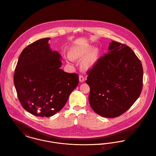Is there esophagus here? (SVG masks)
<instances>
[{"instance_id":"34e87169","label":"esophagus","mask_w":156,"mask_h":156,"mask_svg":"<svg viewBox=\"0 0 156 156\" xmlns=\"http://www.w3.org/2000/svg\"><path fill=\"white\" fill-rule=\"evenodd\" d=\"M79 81H80L81 83L84 82V81H85L84 77L83 76H82V75H80V76H79Z\"/></svg>"}]
</instances>
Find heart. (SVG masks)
Listing matches in <instances>:
<instances>
[{"instance_id": "1", "label": "heart", "mask_w": 156, "mask_h": 156, "mask_svg": "<svg viewBox=\"0 0 156 156\" xmlns=\"http://www.w3.org/2000/svg\"><path fill=\"white\" fill-rule=\"evenodd\" d=\"M91 45H88L84 48H72L70 50V56H68V60L70 62H72L73 58H78L84 57L82 60V66L84 69H90L93 68L98 62V50L96 48H93Z\"/></svg>"}]
</instances>
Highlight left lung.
<instances>
[{
	"instance_id": "obj_1",
	"label": "left lung",
	"mask_w": 156,
	"mask_h": 156,
	"mask_svg": "<svg viewBox=\"0 0 156 156\" xmlns=\"http://www.w3.org/2000/svg\"><path fill=\"white\" fill-rule=\"evenodd\" d=\"M93 110L106 118L117 117L138 99L142 88L140 61L128 46L112 41L108 51L87 72Z\"/></svg>"
}]
</instances>
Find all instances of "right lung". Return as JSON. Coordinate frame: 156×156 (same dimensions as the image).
<instances>
[{"label": "right lung", "instance_id": "add662e5", "mask_svg": "<svg viewBox=\"0 0 156 156\" xmlns=\"http://www.w3.org/2000/svg\"><path fill=\"white\" fill-rule=\"evenodd\" d=\"M50 37L39 39L20 54L14 83L18 98L32 115L48 117L60 111L79 83L78 75L60 69L62 55L52 51Z\"/></svg>", "mask_w": 156, "mask_h": 156}]
</instances>
